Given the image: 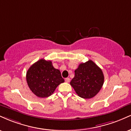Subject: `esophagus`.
<instances>
[{
    "label": "esophagus",
    "mask_w": 131,
    "mask_h": 131,
    "mask_svg": "<svg viewBox=\"0 0 131 131\" xmlns=\"http://www.w3.org/2000/svg\"><path fill=\"white\" fill-rule=\"evenodd\" d=\"M64 80H65V82H70V78H66V79H64Z\"/></svg>",
    "instance_id": "esophagus-1"
}]
</instances>
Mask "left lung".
Segmentation results:
<instances>
[{
  "mask_svg": "<svg viewBox=\"0 0 131 131\" xmlns=\"http://www.w3.org/2000/svg\"><path fill=\"white\" fill-rule=\"evenodd\" d=\"M74 73V77L72 79L70 84L81 98H92L98 94L103 86V72L91 60L79 64Z\"/></svg>",
  "mask_w": 131,
  "mask_h": 131,
  "instance_id": "left-lung-1",
  "label": "left lung"
}]
</instances>
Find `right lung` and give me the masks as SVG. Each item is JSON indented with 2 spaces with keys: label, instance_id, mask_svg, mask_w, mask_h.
Returning a JSON list of instances; mask_svg holds the SVG:
<instances>
[{
  "label": "right lung",
  "instance_id": "right-lung-1",
  "mask_svg": "<svg viewBox=\"0 0 131 131\" xmlns=\"http://www.w3.org/2000/svg\"><path fill=\"white\" fill-rule=\"evenodd\" d=\"M26 81L30 90L40 98L53 94L57 86L64 81L60 70L53 67L52 61L44 59L30 67L26 73Z\"/></svg>",
  "mask_w": 131,
  "mask_h": 131
}]
</instances>
